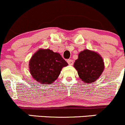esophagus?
I'll return each instance as SVG.
<instances>
[{
	"mask_svg": "<svg viewBox=\"0 0 125 125\" xmlns=\"http://www.w3.org/2000/svg\"><path fill=\"white\" fill-rule=\"evenodd\" d=\"M67 62H68V63L70 65H73V63H74V62H73V60H70V59L67 60Z\"/></svg>",
	"mask_w": 125,
	"mask_h": 125,
	"instance_id": "34e87169",
	"label": "esophagus"
}]
</instances>
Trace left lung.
I'll return each mask as SVG.
<instances>
[{"label":"left lung","mask_w":125,"mask_h":125,"mask_svg":"<svg viewBox=\"0 0 125 125\" xmlns=\"http://www.w3.org/2000/svg\"><path fill=\"white\" fill-rule=\"evenodd\" d=\"M74 67L83 82L91 83L100 77L104 70V64L103 58L99 53L86 49L79 52Z\"/></svg>","instance_id":"obj_1"}]
</instances>
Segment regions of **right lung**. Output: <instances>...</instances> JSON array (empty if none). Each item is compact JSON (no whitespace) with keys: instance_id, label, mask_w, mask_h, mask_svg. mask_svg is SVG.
Returning <instances> with one entry per match:
<instances>
[{"instance_id":"add662e5","label":"right lung","mask_w":125,"mask_h":125,"mask_svg":"<svg viewBox=\"0 0 125 125\" xmlns=\"http://www.w3.org/2000/svg\"><path fill=\"white\" fill-rule=\"evenodd\" d=\"M68 63L58 52L50 49L40 48L31 57L29 70L32 77L43 85L52 84L57 80L62 69Z\"/></svg>"}]
</instances>
